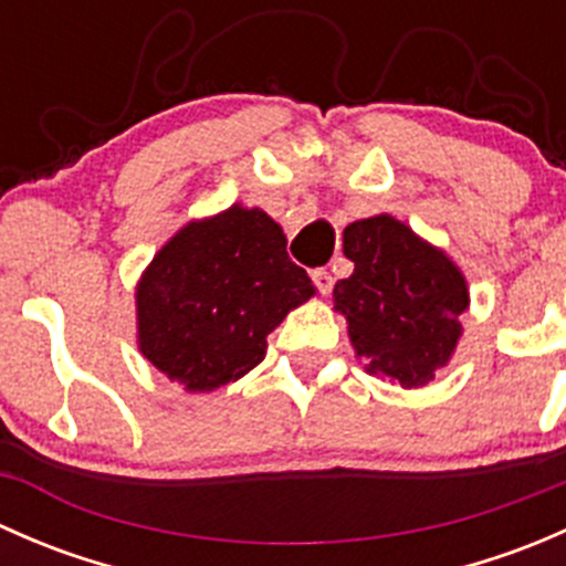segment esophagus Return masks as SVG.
I'll return each mask as SVG.
<instances>
[{"label":"esophagus","instance_id":"1","mask_svg":"<svg viewBox=\"0 0 566 566\" xmlns=\"http://www.w3.org/2000/svg\"><path fill=\"white\" fill-rule=\"evenodd\" d=\"M312 282H315V287L323 295H328L331 287H334V276H331L328 268H315V271H312Z\"/></svg>","mask_w":566,"mask_h":566}]
</instances>
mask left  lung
Here are the masks:
<instances>
[{"label":"left lung","mask_w":566,"mask_h":566,"mask_svg":"<svg viewBox=\"0 0 566 566\" xmlns=\"http://www.w3.org/2000/svg\"><path fill=\"white\" fill-rule=\"evenodd\" d=\"M353 273L334 287V306L369 373L413 389L452 358L468 310L465 279L443 251L391 216L353 221L345 230Z\"/></svg>","instance_id":"1"}]
</instances>
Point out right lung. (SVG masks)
<instances>
[{
  "instance_id": "1",
  "label": "right lung",
  "mask_w": 566,
  "mask_h": 566,
  "mask_svg": "<svg viewBox=\"0 0 566 566\" xmlns=\"http://www.w3.org/2000/svg\"><path fill=\"white\" fill-rule=\"evenodd\" d=\"M312 295L282 227L232 205L182 227L153 256L136 290L139 347L188 391H213L254 369L265 336Z\"/></svg>"
}]
</instances>
